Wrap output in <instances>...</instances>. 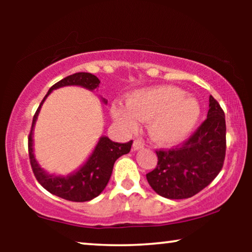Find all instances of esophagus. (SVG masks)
Returning a JSON list of instances; mask_svg holds the SVG:
<instances>
[{"label": "esophagus", "instance_id": "1", "mask_svg": "<svg viewBox=\"0 0 252 252\" xmlns=\"http://www.w3.org/2000/svg\"><path fill=\"white\" fill-rule=\"evenodd\" d=\"M143 147H144V143L142 142V141L141 140H135L133 142V148H134V150H140V149H143Z\"/></svg>", "mask_w": 252, "mask_h": 252}]
</instances>
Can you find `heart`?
<instances>
[{
  "label": "heart",
  "instance_id": "heart-1",
  "mask_svg": "<svg viewBox=\"0 0 252 252\" xmlns=\"http://www.w3.org/2000/svg\"><path fill=\"white\" fill-rule=\"evenodd\" d=\"M113 119L124 129L136 130L139 120L149 122L151 139L161 144L180 142L192 132L201 117V106L195 97L173 86H157L133 92L127 105H111Z\"/></svg>",
  "mask_w": 252,
  "mask_h": 252
}]
</instances>
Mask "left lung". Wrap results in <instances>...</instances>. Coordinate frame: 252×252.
<instances>
[{
  "label": "left lung",
  "mask_w": 252,
  "mask_h": 252,
  "mask_svg": "<svg viewBox=\"0 0 252 252\" xmlns=\"http://www.w3.org/2000/svg\"><path fill=\"white\" fill-rule=\"evenodd\" d=\"M208 118L194 134L170 150H157V166L147 180L158 195L170 199L194 196L215 180L226 155L225 112L210 96Z\"/></svg>",
  "instance_id": "left-lung-1"
}]
</instances>
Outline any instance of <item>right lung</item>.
I'll return each mask as SVG.
<instances>
[{"instance_id":"add662e5","label":"right lung","mask_w":252,"mask_h":252,"mask_svg":"<svg viewBox=\"0 0 252 252\" xmlns=\"http://www.w3.org/2000/svg\"><path fill=\"white\" fill-rule=\"evenodd\" d=\"M99 82L101 81L97 77L87 72H78V73L62 79L48 91L33 117L32 128L29 135V155L33 173L44 189L66 201L86 202L97 197L108 185L115 161L120 156L129 153L133 141L127 143H118L113 142L108 136L99 137V141L87 161L74 173L67 177H62V175L48 174L37 164L33 153V128L44 99L54 89L65 87V86H81L89 91H94L98 87ZM103 102L106 103L104 98H103Z\"/></svg>"}]
</instances>
